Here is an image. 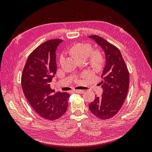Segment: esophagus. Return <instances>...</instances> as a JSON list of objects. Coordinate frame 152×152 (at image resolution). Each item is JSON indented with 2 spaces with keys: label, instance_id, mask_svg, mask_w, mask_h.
<instances>
[{
  "label": "esophagus",
  "instance_id": "1",
  "mask_svg": "<svg viewBox=\"0 0 152 152\" xmlns=\"http://www.w3.org/2000/svg\"><path fill=\"white\" fill-rule=\"evenodd\" d=\"M73 91L75 92V93H79V94H82V93H84V91H83V90H77V89H74V90H73Z\"/></svg>",
  "mask_w": 152,
  "mask_h": 152
}]
</instances>
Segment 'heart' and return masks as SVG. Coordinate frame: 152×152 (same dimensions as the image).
<instances>
[{
	"mask_svg": "<svg viewBox=\"0 0 152 152\" xmlns=\"http://www.w3.org/2000/svg\"><path fill=\"white\" fill-rule=\"evenodd\" d=\"M92 50L91 45L87 43H77L70 49V53L77 59L87 58ZM63 57H61V60ZM103 61V56L99 51H95L91 58V63L94 66H99Z\"/></svg>",
	"mask_w": 152,
	"mask_h": 152,
	"instance_id": "1",
	"label": "heart"
}]
</instances>
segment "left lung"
I'll return each mask as SVG.
<instances>
[{
    "mask_svg": "<svg viewBox=\"0 0 152 152\" xmlns=\"http://www.w3.org/2000/svg\"><path fill=\"white\" fill-rule=\"evenodd\" d=\"M105 53V66L101 82L103 92L89 104L92 113L102 120L112 118L118 112L126 99L129 86V73L120 50L98 35H90Z\"/></svg>",
    "mask_w": 152,
    "mask_h": 152,
    "instance_id": "1",
    "label": "left lung"
}]
</instances>
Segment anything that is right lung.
<instances>
[{
    "label": "right lung",
    "instance_id": "add662e5",
    "mask_svg": "<svg viewBox=\"0 0 152 152\" xmlns=\"http://www.w3.org/2000/svg\"><path fill=\"white\" fill-rule=\"evenodd\" d=\"M61 39L48 40L33 50L21 75V86L28 102L40 116L49 121L60 118L68 108L69 93H54L50 82L56 73V50Z\"/></svg>",
    "mask_w": 152,
    "mask_h": 152
}]
</instances>
